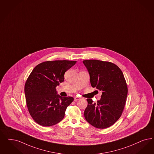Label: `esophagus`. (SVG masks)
I'll list each match as a JSON object with an SVG mask.
<instances>
[{"instance_id": "obj_1", "label": "esophagus", "mask_w": 154, "mask_h": 154, "mask_svg": "<svg viewBox=\"0 0 154 154\" xmlns=\"http://www.w3.org/2000/svg\"><path fill=\"white\" fill-rule=\"evenodd\" d=\"M80 99H81V97H79L76 96V97H74V101H77V100H80Z\"/></svg>"}]
</instances>
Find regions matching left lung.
Instances as JSON below:
<instances>
[{
	"instance_id": "1",
	"label": "left lung",
	"mask_w": 154,
	"mask_h": 154,
	"mask_svg": "<svg viewBox=\"0 0 154 154\" xmlns=\"http://www.w3.org/2000/svg\"><path fill=\"white\" fill-rule=\"evenodd\" d=\"M93 88L102 91L97 103L87 99L84 111L86 121L93 127L104 129L109 127L121 116L128 93V88L121 69L110 62L96 60H84Z\"/></svg>"
}]
</instances>
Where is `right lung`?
Instances as JSON below:
<instances>
[{
  "label": "right lung",
  "instance_id": "add662e5",
  "mask_svg": "<svg viewBox=\"0 0 154 154\" xmlns=\"http://www.w3.org/2000/svg\"><path fill=\"white\" fill-rule=\"evenodd\" d=\"M76 61L43 62L37 65L26 82L25 93L29 112L34 120L44 127L60 122L74 99L57 94L56 86L64 81V74Z\"/></svg>",
  "mask_w": 154,
  "mask_h": 154
}]
</instances>
